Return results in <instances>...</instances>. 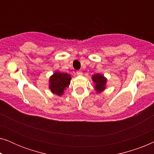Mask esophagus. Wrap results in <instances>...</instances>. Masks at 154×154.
I'll return each mask as SVG.
<instances>
[{"label": "esophagus", "mask_w": 154, "mask_h": 154, "mask_svg": "<svg viewBox=\"0 0 154 154\" xmlns=\"http://www.w3.org/2000/svg\"><path fill=\"white\" fill-rule=\"evenodd\" d=\"M76 74L78 75H81L82 74H83V72H82V71H76Z\"/></svg>", "instance_id": "34e87169"}]
</instances>
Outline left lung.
<instances>
[{
	"mask_svg": "<svg viewBox=\"0 0 154 154\" xmlns=\"http://www.w3.org/2000/svg\"><path fill=\"white\" fill-rule=\"evenodd\" d=\"M92 81L94 83V89L97 93H101L106 89L107 79L101 73H95L92 75Z\"/></svg>",
	"mask_w": 154,
	"mask_h": 154,
	"instance_id": "obj_1",
	"label": "left lung"
}]
</instances>
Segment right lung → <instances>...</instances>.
I'll use <instances>...</instances> for the list:
<instances>
[{"instance_id": "right-lung-1", "label": "right lung", "mask_w": 154, "mask_h": 154, "mask_svg": "<svg viewBox=\"0 0 154 154\" xmlns=\"http://www.w3.org/2000/svg\"><path fill=\"white\" fill-rule=\"evenodd\" d=\"M71 76L66 73L57 71L49 79V89L52 93L62 96L64 90L70 85Z\"/></svg>"}]
</instances>
